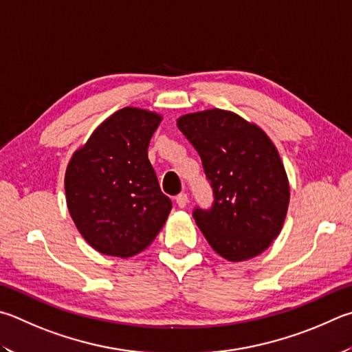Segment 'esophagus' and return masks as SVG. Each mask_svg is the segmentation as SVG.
I'll return each mask as SVG.
<instances>
[{
  "label": "esophagus",
  "instance_id": "34e87169",
  "mask_svg": "<svg viewBox=\"0 0 352 352\" xmlns=\"http://www.w3.org/2000/svg\"><path fill=\"white\" fill-rule=\"evenodd\" d=\"M175 201L178 204V208H186L188 203H189V198H188V194H178L175 197Z\"/></svg>",
  "mask_w": 352,
  "mask_h": 352
}]
</instances>
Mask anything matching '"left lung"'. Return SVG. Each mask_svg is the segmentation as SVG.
Wrapping results in <instances>:
<instances>
[{"instance_id":"left-lung-1","label":"left lung","mask_w":352,"mask_h":352,"mask_svg":"<svg viewBox=\"0 0 352 352\" xmlns=\"http://www.w3.org/2000/svg\"><path fill=\"white\" fill-rule=\"evenodd\" d=\"M177 126L201 158L214 189L212 208L194 219L210 248L228 261H245L271 246L289 206V182L266 132L223 109L184 113Z\"/></svg>"}]
</instances>
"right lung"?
<instances>
[{"mask_svg": "<svg viewBox=\"0 0 352 352\" xmlns=\"http://www.w3.org/2000/svg\"><path fill=\"white\" fill-rule=\"evenodd\" d=\"M163 117L123 107L74 152L65 175L66 203L76 229L95 251L133 257L148 248L172 209L148 158Z\"/></svg>", "mask_w": 352, "mask_h": 352, "instance_id": "right-lung-1", "label": "right lung"}]
</instances>
